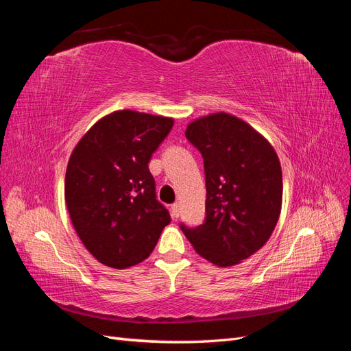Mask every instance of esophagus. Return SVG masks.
<instances>
[{
    "label": "esophagus",
    "instance_id": "34e87169",
    "mask_svg": "<svg viewBox=\"0 0 351 351\" xmlns=\"http://www.w3.org/2000/svg\"><path fill=\"white\" fill-rule=\"evenodd\" d=\"M171 215H173L174 218H177V217L180 215V205H178V204L171 205Z\"/></svg>",
    "mask_w": 351,
    "mask_h": 351
}]
</instances>
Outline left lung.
I'll use <instances>...</instances> for the list:
<instances>
[{"mask_svg": "<svg viewBox=\"0 0 351 351\" xmlns=\"http://www.w3.org/2000/svg\"><path fill=\"white\" fill-rule=\"evenodd\" d=\"M187 141L204 158L206 217L204 224H180L202 258L231 267L258 252L277 226L282 173L269 142L226 112L190 123Z\"/></svg>", "mask_w": 351, "mask_h": 351, "instance_id": "left-lung-1", "label": "left lung"}]
</instances>
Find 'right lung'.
<instances>
[{
	"label": "right lung",
	"mask_w": 351,
	"mask_h": 351,
	"mask_svg": "<svg viewBox=\"0 0 351 351\" xmlns=\"http://www.w3.org/2000/svg\"><path fill=\"white\" fill-rule=\"evenodd\" d=\"M173 124L165 117L115 111L74 147L66 171L67 209L84 247L107 267L145 261L171 221L147 164Z\"/></svg>",
	"instance_id": "1"
}]
</instances>
